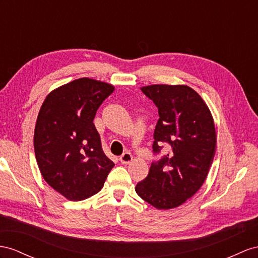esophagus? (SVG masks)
Wrapping results in <instances>:
<instances>
[{"mask_svg":"<svg viewBox=\"0 0 258 258\" xmlns=\"http://www.w3.org/2000/svg\"><path fill=\"white\" fill-rule=\"evenodd\" d=\"M132 160H133V156H132L128 151H125V153L120 157V161L123 164H128Z\"/></svg>","mask_w":258,"mask_h":258,"instance_id":"esophagus-1","label":"esophagus"}]
</instances>
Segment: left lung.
<instances>
[{"mask_svg":"<svg viewBox=\"0 0 258 258\" xmlns=\"http://www.w3.org/2000/svg\"><path fill=\"white\" fill-rule=\"evenodd\" d=\"M158 108L154 154L169 151L151 162L149 173L135 187L157 209L179 207L203 185L216 153V130L207 104L186 85H150L141 88Z\"/></svg>","mask_w":258,"mask_h":258,"instance_id":"8db88e82","label":"left lung"}]
</instances>
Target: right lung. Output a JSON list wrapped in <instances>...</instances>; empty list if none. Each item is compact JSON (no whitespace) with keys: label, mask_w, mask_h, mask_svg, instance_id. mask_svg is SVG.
Segmentation results:
<instances>
[{"label":"right lung","mask_w":258,"mask_h":258,"mask_svg":"<svg viewBox=\"0 0 258 258\" xmlns=\"http://www.w3.org/2000/svg\"><path fill=\"white\" fill-rule=\"evenodd\" d=\"M114 86L78 78L52 90L37 117L34 147L44 181L70 201H84L103 187L114 163L104 155L94 124Z\"/></svg>","instance_id":"add662e5"}]
</instances>
